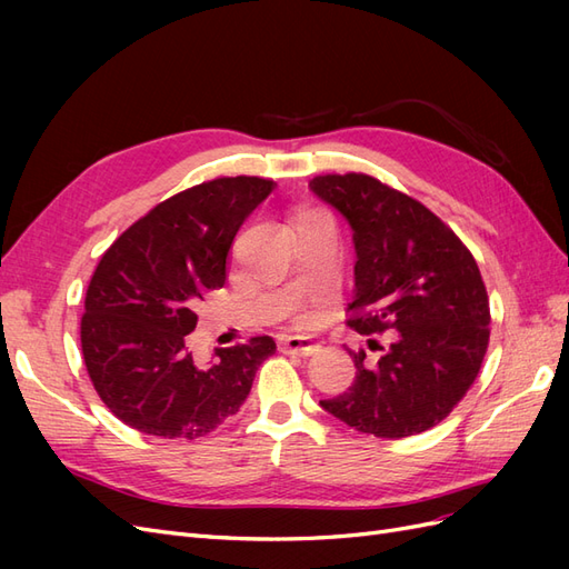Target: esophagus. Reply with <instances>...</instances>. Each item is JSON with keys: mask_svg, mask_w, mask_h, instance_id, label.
Here are the masks:
<instances>
[{"mask_svg": "<svg viewBox=\"0 0 569 569\" xmlns=\"http://www.w3.org/2000/svg\"><path fill=\"white\" fill-rule=\"evenodd\" d=\"M278 349H280L282 353L311 356V353L318 349V343H316L313 339H308V337H295V335H284V337H280V339H278Z\"/></svg>", "mask_w": 569, "mask_h": 569, "instance_id": "34e87169", "label": "esophagus"}]
</instances>
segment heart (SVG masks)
I'll return each instance as SVG.
<instances>
[{
    "instance_id": "heart-1",
    "label": "heart",
    "mask_w": 569,
    "mask_h": 569,
    "mask_svg": "<svg viewBox=\"0 0 569 569\" xmlns=\"http://www.w3.org/2000/svg\"><path fill=\"white\" fill-rule=\"evenodd\" d=\"M308 211H311V209H308ZM303 213H306V211H303Z\"/></svg>"
}]
</instances>
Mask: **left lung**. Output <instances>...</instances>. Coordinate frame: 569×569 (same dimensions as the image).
<instances>
[{"mask_svg":"<svg viewBox=\"0 0 569 569\" xmlns=\"http://www.w3.org/2000/svg\"><path fill=\"white\" fill-rule=\"evenodd\" d=\"M311 189L353 230L347 325L366 337L391 332L377 363L363 349L349 351L353 385L320 406L356 432L420 435L468 393L489 347V297L475 256L427 206L372 176H318Z\"/></svg>","mask_w":569,"mask_h":569,"instance_id":"1","label":"left lung"}]
</instances>
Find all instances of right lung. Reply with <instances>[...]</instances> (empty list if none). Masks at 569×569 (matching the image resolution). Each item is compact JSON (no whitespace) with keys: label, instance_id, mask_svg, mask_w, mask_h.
<instances>
[{"label":"right lung","instance_id":"add662e5","mask_svg":"<svg viewBox=\"0 0 569 569\" xmlns=\"http://www.w3.org/2000/svg\"><path fill=\"white\" fill-rule=\"evenodd\" d=\"M274 182L216 178L178 192L120 234L92 274L80 343L94 391L142 435L197 439L247 401L272 337L216 349L199 363L187 347L206 291L226 284L232 239Z\"/></svg>","mask_w":569,"mask_h":569}]
</instances>
